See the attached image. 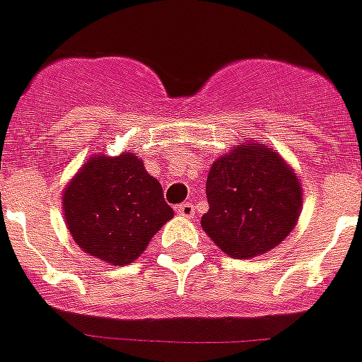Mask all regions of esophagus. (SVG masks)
I'll use <instances>...</instances> for the list:
<instances>
[{
    "instance_id": "1",
    "label": "esophagus",
    "mask_w": 362,
    "mask_h": 362,
    "mask_svg": "<svg viewBox=\"0 0 362 362\" xmlns=\"http://www.w3.org/2000/svg\"><path fill=\"white\" fill-rule=\"evenodd\" d=\"M177 212L180 216H184V218H192V216H194V205L185 202V204L177 205Z\"/></svg>"
}]
</instances>
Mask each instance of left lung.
Wrapping results in <instances>:
<instances>
[{
  "label": "left lung",
  "mask_w": 362,
  "mask_h": 362,
  "mask_svg": "<svg viewBox=\"0 0 362 362\" xmlns=\"http://www.w3.org/2000/svg\"><path fill=\"white\" fill-rule=\"evenodd\" d=\"M209 211L202 227L225 253L248 259L288 238L302 205V187L286 162L264 144H239L212 162Z\"/></svg>",
  "instance_id": "1"
}]
</instances>
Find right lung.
Instances as JSON below:
<instances>
[{
    "mask_svg": "<svg viewBox=\"0 0 362 362\" xmlns=\"http://www.w3.org/2000/svg\"><path fill=\"white\" fill-rule=\"evenodd\" d=\"M64 214L83 252L124 266L146 250L150 239L173 218V209L137 155H96L64 191Z\"/></svg>",
    "mask_w": 362,
    "mask_h": 362,
    "instance_id": "obj_1",
    "label": "right lung"
}]
</instances>
